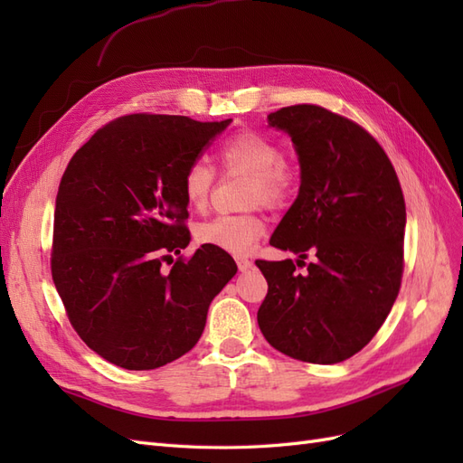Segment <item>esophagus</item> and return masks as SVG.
Returning a JSON list of instances; mask_svg holds the SVG:
<instances>
[{
  "instance_id": "obj_1",
  "label": "esophagus",
  "mask_w": 463,
  "mask_h": 463,
  "mask_svg": "<svg viewBox=\"0 0 463 463\" xmlns=\"http://www.w3.org/2000/svg\"><path fill=\"white\" fill-rule=\"evenodd\" d=\"M235 262H237V269H240L241 272L249 270L250 266H253V260H249V259H245V257H237V259H235Z\"/></svg>"
}]
</instances>
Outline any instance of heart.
<instances>
[{
	"instance_id": "obj_1",
	"label": "heart",
	"mask_w": 463,
	"mask_h": 463,
	"mask_svg": "<svg viewBox=\"0 0 463 463\" xmlns=\"http://www.w3.org/2000/svg\"><path fill=\"white\" fill-rule=\"evenodd\" d=\"M276 141L257 131H241L230 137L218 150V160L226 174L250 177L249 204L269 208L284 206L296 193L298 175L286 164ZM216 174L204 160H193L181 177V191L193 210H204L214 189ZM266 226L259 214H220L203 222L197 240L206 247L245 255L260 240Z\"/></svg>"
}]
</instances>
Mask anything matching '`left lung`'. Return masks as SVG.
Returning <instances> with one entry per match:
<instances>
[{"instance_id": "obj_1", "label": "left lung", "mask_w": 463, "mask_h": 463, "mask_svg": "<svg viewBox=\"0 0 463 463\" xmlns=\"http://www.w3.org/2000/svg\"><path fill=\"white\" fill-rule=\"evenodd\" d=\"M299 154L301 187L270 245L299 260H257L269 282L257 320L293 359L332 365L365 347L403 276L405 201L394 165L359 123L317 106L274 111ZM311 250L316 260L299 275Z\"/></svg>"}]
</instances>
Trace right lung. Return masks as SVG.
<instances>
[{
  "label": "right lung",
  "mask_w": 463,
  "mask_h": 463,
  "mask_svg": "<svg viewBox=\"0 0 463 463\" xmlns=\"http://www.w3.org/2000/svg\"><path fill=\"white\" fill-rule=\"evenodd\" d=\"M230 121L121 116L67 164L55 199L52 278L80 340L118 367L150 371L185 355L201 338L210 301L237 272L214 247L181 255L191 240L181 177ZM164 261L173 264L167 273Z\"/></svg>",
  "instance_id": "1"
}]
</instances>
